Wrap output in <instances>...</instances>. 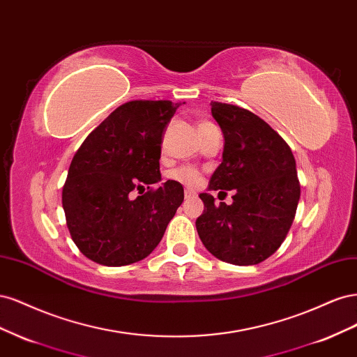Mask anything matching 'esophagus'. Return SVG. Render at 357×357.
<instances>
[{
  "instance_id": "34e87169",
  "label": "esophagus",
  "mask_w": 357,
  "mask_h": 357,
  "mask_svg": "<svg viewBox=\"0 0 357 357\" xmlns=\"http://www.w3.org/2000/svg\"><path fill=\"white\" fill-rule=\"evenodd\" d=\"M185 197L186 198H195L197 197V192L192 190V189H185Z\"/></svg>"
}]
</instances>
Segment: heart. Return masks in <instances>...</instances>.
Instances as JSON below:
<instances>
[{"label":"heart","instance_id":"1","mask_svg":"<svg viewBox=\"0 0 357 357\" xmlns=\"http://www.w3.org/2000/svg\"><path fill=\"white\" fill-rule=\"evenodd\" d=\"M210 126H213V125L208 123V122H202L199 125V132L204 131V129L210 128ZM171 177L174 178L176 181L181 183V185H186V186H197V185H199V181H201L199 171L195 169V168H192V167H180L174 171H171Z\"/></svg>","mask_w":357,"mask_h":357}]
</instances>
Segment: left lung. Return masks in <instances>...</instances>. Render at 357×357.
<instances>
[{
  "label": "left lung",
  "mask_w": 357,
  "mask_h": 357,
  "mask_svg": "<svg viewBox=\"0 0 357 357\" xmlns=\"http://www.w3.org/2000/svg\"><path fill=\"white\" fill-rule=\"evenodd\" d=\"M223 138V160L210 190H232L231 205L201 193L197 231L207 250L223 262L256 265L282 245L294 223L301 186L296 162L284 139L243 107L213 102Z\"/></svg>",
  "instance_id": "8db88e82"
}]
</instances>
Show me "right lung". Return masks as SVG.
I'll list each match as a JSON object with an SVG mask.
<instances>
[{
  "label": "right lung",
  "instance_id": "obj_1",
  "mask_svg": "<svg viewBox=\"0 0 357 357\" xmlns=\"http://www.w3.org/2000/svg\"><path fill=\"white\" fill-rule=\"evenodd\" d=\"M180 102L122 104L75 152L62 207L74 244L91 261L123 266L152 253L181 205L176 180L159 188L160 143Z\"/></svg>",
  "mask_w": 357,
  "mask_h": 357
}]
</instances>
